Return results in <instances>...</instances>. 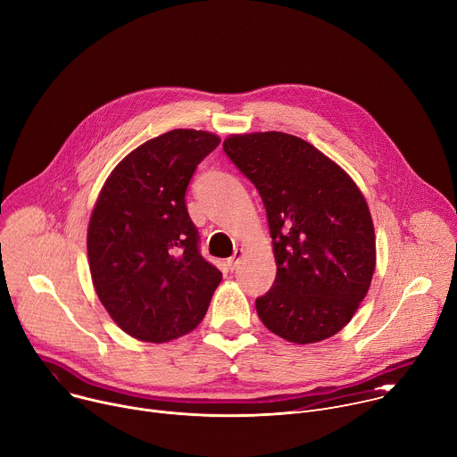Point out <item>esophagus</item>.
Returning <instances> with one entry per match:
<instances>
[{"label":"esophagus","mask_w":457,"mask_h":457,"mask_svg":"<svg viewBox=\"0 0 457 457\" xmlns=\"http://www.w3.org/2000/svg\"><path fill=\"white\" fill-rule=\"evenodd\" d=\"M240 256H242V249H235L233 256H231V258H228V270H231V271H233V270L237 268Z\"/></svg>","instance_id":"34e87169"}]
</instances>
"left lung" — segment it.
Instances as JSON below:
<instances>
[{
	"mask_svg": "<svg viewBox=\"0 0 457 457\" xmlns=\"http://www.w3.org/2000/svg\"><path fill=\"white\" fill-rule=\"evenodd\" d=\"M231 162L262 197L277 278L256 298L266 328L293 344L331 338L354 316L376 268V240L354 180L307 141L282 132L231 136Z\"/></svg>",
	"mask_w": 457,
	"mask_h": 457,
	"instance_id": "left-lung-1",
	"label": "left lung"
}]
</instances>
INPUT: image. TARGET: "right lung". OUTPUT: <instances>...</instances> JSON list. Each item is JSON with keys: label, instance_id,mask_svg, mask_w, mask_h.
<instances>
[{"label": "right lung", "instance_id": "1", "mask_svg": "<svg viewBox=\"0 0 457 457\" xmlns=\"http://www.w3.org/2000/svg\"><path fill=\"white\" fill-rule=\"evenodd\" d=\"M220 139L171 129L128 154L106 179L88 224L96 293L119 328L164 344L203 321L222 273L203 258L186 187Z\"/></svg>", "mask_w": 457, "mask_h": 457}]
</instances>
